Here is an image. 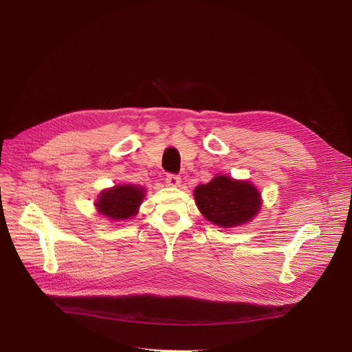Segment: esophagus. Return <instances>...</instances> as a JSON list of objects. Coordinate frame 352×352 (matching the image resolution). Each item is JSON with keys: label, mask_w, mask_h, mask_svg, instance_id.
<instances>
[{"label": "esophagus", "mask_w": 352, "mask_h": 352, "mask_svg": "<svg viewBox=\"0 0 352 352\" xmlns=\"http://www.w3.org/2000/svg\"><path fill=\"white\" fill-rule=\"evenodd\" d=\"M165 181H166V184H168V186H171V187H179V184H181V178H179V175H177V174H168V175H166Z\"/></svg>", "instance_id": "1"}]
</instances>
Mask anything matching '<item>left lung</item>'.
<instances>
[{
	"mask_svg": "<svg viewBox=\"0 0 352 352\" xmlns=\"http://www.w3.org/2000/svg\"><path fill=\"white\" fill-rule=\"evenodd\" d=\"M194 197L201 214L223 228L248 223L261 207V195L252 184L226 175L198 186Z\"/></svg>",
	"mask_w": 352,
	"mask_h": 352,
	"instance_id": "left-lung-1",
	"label": "left lung"
}]
</instances>
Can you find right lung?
I'll return each mask as SVG.
<instances>
[{
	"mask_svg": "<svg viewBox=\"0 0 352 352\" xmlns=\"http://www.w3.org/2000/svg\"><path fill=\"white\" fill-rule=\"evenodd\" d=\"M144 188L137 186H117L101 192L97 208L111 219H128L137 214L144 198Z\"/></svg>",
	"mask_w": 352,
	"mask_h": 352,
	"instance_id": "add662e5",
	"label": "right lung"
}]
</instances>
